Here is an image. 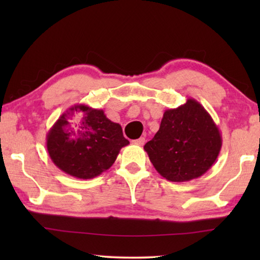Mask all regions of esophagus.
<instances>
[{
	"label": "esophagus",
	"mask_w": 260,
	"mask_h": 260,
	"mask_svg": "<svg viewBox=\"0 0 260 260\" xmlns=\"http://www.w3.org/2000/svg\"><path fill=\"white\" fill-rule=\"evenodd\" d=\"M133 143L138 144V146H143V144L146 143V139H144V138H140V139H138V140H134Z\"/></svg>",
	"instance_id": "1"
}]
</instances>
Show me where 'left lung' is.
<instances>
[{"instance_id": "obj_1", "label": "left lung", "mask_w": 260, "mask_h": 260, "mask_svg": "<svg viewBox=\"0 0 260 260\" xmlns=\"http://www.w3.org/2000/svg\"><path fill=\"white\" fill-rule=\"evenodd\" d=\"M222 138L203 105L193 99L165 110L160 127L144 146L149 159L162 178L186 182L200 178L217 160Z\"/></svg>"}]
</instances>
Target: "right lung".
Masks as SVG:
<instances>
[{
	"instance_id": "right-lung-1",
	"label": "right lung",
	"mask_w": 260,
	"mask_h": 260,
	"mask_svg": "<svg viewBox=\"0 0 260 260\" xmlns=\"http://www.w3.org/2000/svg\"><path fill=\"white\" fill-rule=\"evenodd\" d=\"M47 150L54 164L71 177L93 179L113 165L129 144L121 126L103 110L86 104L69 108L47 133Z\"/></svg>"
}]
</instances>
